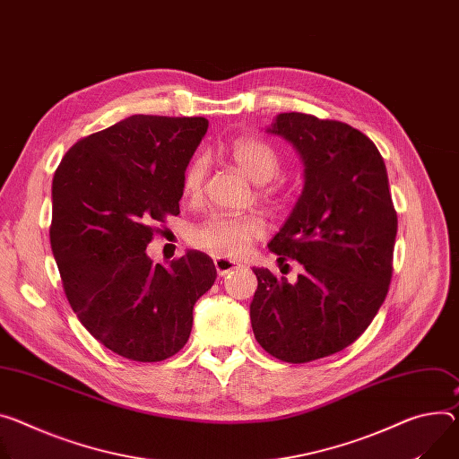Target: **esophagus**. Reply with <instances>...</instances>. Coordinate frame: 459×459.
I'll return each instance as SVG.
<instances>
[{"instance_id": "obj_1", "label": "esophagus", "mask_w": 459, "mask_h": 459, "mask_svg": "<svg viewBox=\"0 0 459 459\" xmlns=\"http://www.w3.org/2000/svg\"><path fill=\"white\" fill-rule=\"evenodd\" d=\"M214 265H216V271H218L220 276H225L227 273H230V271H234V269L239 267L236 262L227 260V258H216V260H214Z\"/></svg>"}]
</instances>
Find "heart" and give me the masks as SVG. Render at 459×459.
<instances>
[{"instance_id": "heart-1", "label": "heart", "mask_w": 459, "mask_h": 459, "mask_svg": "<svg viewBox=\"0 0 459 459\" xmlns=\"http://www.w3.org/2000/svg\"><path fill=\"white\" fill-rule=\"evenodd\" d=\"M229 155L238 169L258 185H265L274 179L281 169V157L278 150L258 137H238L229 146ZM206 176V159L194 157L183 172L181 190L186 197H197ZM271 194V188L264 190ZM265 221L256 214L247 216H225L216 214L208 218L194 230V243L221 258H239L247 255L253 241L264 238Z\"/></svg>"}]
</instances>
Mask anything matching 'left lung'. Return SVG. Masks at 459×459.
I'll list each match as a JSON object with an SVG mask.
<instances>
[{
  "label": "left lung",
  "mask_w": 459,
  "mask_h": 459,
  "mask_svg": "<svg viewBox=\"0 0 459 459\" xmlns=\"http://www.w3.org/2000/svg\"><path fill=\"white\" fill-rule=\"evenodd\" d=\"M293 144L304 188L269 241L278 262L302 265L295 283L253 267L251 324L260 346L309 362L355 342L385 302L397 214L385 160L364 134L339 120L280 113L265 130Z\"/></svg>",
  "instance_id": "obj_1"
}]
</instances>
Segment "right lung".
Instances as JSON below:
<instances>
[{
  "instance_id": "right-lung-1",
  "label": "right lung",
  "mask_w": 459,
  "mask_h": 459,
  "mask_svg": "<svg viewBox=\"0 0 459 459\" xmlns=\"http://www.w3.org/2000/svg\"><path fill=\"white\" fill-rule=\"evenodd\" d=\"M206 130L203 117L132 115L78 141L55 172L49 234L65 297L82 325L124 359L176 355L218 276L201 251L169 265L146 253L152 225L179 214L183 172Z\"/></svg>"
}]
</instances>
